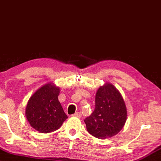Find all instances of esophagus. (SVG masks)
Instances as JSON below:
<instances>
[{"instance_id": "obj_1", "label": "esophagus", "mask_w": 161, "mask_h": 161, "mask_svg": "<svg viewBox=\"0 0 161 161\" xmlns=\"http://www.w3.org/2000/svg\"><path fill=\"white\" fill-rule=\"evenodd\" d=\"M74 117H81V113L80 112H76L75 114H73Z\"/></svg>"}]
</instances>
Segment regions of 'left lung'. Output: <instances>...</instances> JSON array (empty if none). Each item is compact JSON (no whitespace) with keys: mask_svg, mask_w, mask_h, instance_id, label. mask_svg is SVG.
I'll return each mask as SVG.
<instances>
[{"mask_svg":"<svg viewBox=\"0 0 161 161\" xmlns=\"http://www.w3.org/2000/svg\"><path fill=\"white\" fill-rule=\"evenodd\" d=\"M126 119L127 109L123 97L114 85L106 83L96 92L93 112L84 121L92 136L106 139L117 134Z\"/></svg>","mask_w":161,"mask_h":161,"instance_id":"left-lung-1","label":"left lung"}]
</instances>
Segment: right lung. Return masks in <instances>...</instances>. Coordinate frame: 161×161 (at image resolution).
I'll return each instance as SVG.
<instances>
[{
  "label": "right lung",
  "mask_w": 161,
  "mask_h": 161,
  "mask_svg": "<svg viewBox=\"0 0 161 161\" xmlns=\"http://www.w3.org/2000/svg\"><path fill=\"white\" fill-rule=\"evenodd\" d=\"M60 88L47 84L39 88L29 99L26 117L31 126L47 133L58 130L68 118L58 101Z\"/></svg>",
  "instance_id": "right-lung-1"
}]
</instances>
